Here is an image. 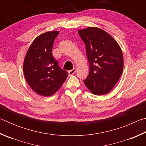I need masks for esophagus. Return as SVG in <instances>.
Returning a JSON list of instances; mask_svg holds the SVG:
<instances>
[{
	"mask_svg": "<svg viewBox=\"0 0 146 146\" xmlns=\"http://www.w3.org/2000/svg\"><path fill=\"white\" fill-rule=\"evenodd\" d=\"M76 70L75 68H73V70H70V71H68L69 75H70V76L73 75V74L76 72Z\"/></svg>",
	"mask_w": 146,
	"mask_h": 146,
	"instance_id": "1",
	"label": "esophagus"
}]
</instances>
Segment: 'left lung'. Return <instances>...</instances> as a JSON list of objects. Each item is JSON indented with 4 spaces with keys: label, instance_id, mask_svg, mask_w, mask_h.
Returning <instances> with one entry per match:
<instances>
[{
    "label": "left lung",
    "instance_id": "1",
    "mask_svg": "<svg viewBox=\"0 0 146 146\" xmlns=\"http://www.w3.org/2000/svg\"><path fill=\"white\" fill-rule=\"evenodd\" d=\"M78 32L86 45L90 63V73L84 82L94 95L107 94L122 74V49L110 34L100 28L90 27Z\"/></svg>",
    "mask_w": 146,
    "mask_h": 146
}]
</instances>
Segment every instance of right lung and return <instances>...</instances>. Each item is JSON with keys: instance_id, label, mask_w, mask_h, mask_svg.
Listing matches in <instances>:
<instances>
[{"instance_id": "1", "label": "right lung", "mask_w": 146, "mask_h": 146, "mask_svg": "<svg viewBox=\"0 0 146 146\" xmlns=\"http://www.w3.org/2000/svg\"><path fill=\"white\" fill-rule=\"evenodd\" d=\"M59 31H48L38 36L29 46L24 60L27 82L38 95L49 97L62 86L68 75L59 67L52 54L54 40Z\"/></svg>"}]
</instances>
